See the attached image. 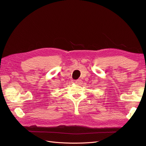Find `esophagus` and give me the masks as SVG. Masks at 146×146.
I'll return each instance as SVG.
<instances>
[{"label": "esophagus", "mask_w": 146, "mask_h": 146, "mask_svg": "<svg viewBox=\"0 0 146 146\" xmlns=\"http://www.w3.org/2000/svg\"><path fill=\"white\" fill-rule=\"evenodd\" d=\"M76 83L77 84V85H81V84L82 83V81L80 80V79H78V80H77L76 81Z\"/></svg>", "instance_id": "obj_1"}]
</instances>
